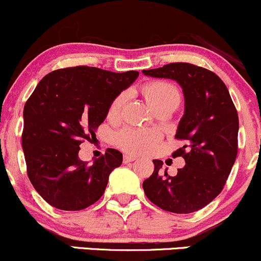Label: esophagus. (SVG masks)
<instances>
[{"mask_svg":"<svg viewBox=\"0 0 261 261\" xmlns=\"http://www.w3.org/2000/svg\"><path fill=\"white\" fill-rule=\"evenodd\" d=\"M136 157L135 156H131V154H125L124 156V162L125 163H128V162H133L135 161Z\"/></svg>","mask_w":261,"mask_h":261,"instance_id":"34e87169","label":"esophagus"}]
</instances>
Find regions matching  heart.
<instances>
[{"instance_id": "b5f03b06", "label": "heart", "mask_w": 261, "mask_h": 261, "mask_svg": "<svg viewBox=\"0 0 261 261\" xmlns=\"http://www.w3.org/2000/svg\"><path fill=\"white\" fill-rule=\"evenodd\" d=\"M146 101L154 111L161 109H177L181 102V93L173 84L163 80H153L147 83L141 89ZM124 94H120L111 102L108 116L115 119L119 115L120 109L124 102ZM160 141V135L154 131L139 130V128L126 127L120 130L115 135V144L125 152L133 154L148 153L154 150Z\"/></svg>"}]
</instances>
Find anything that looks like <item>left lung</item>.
Masks as SVG:
<instances>
[{
	"label": "left lung",
	"instance_id": "1",
	"mask_svg": "<svg viewBox=\"0 0 261 261\" xmlns=\"http://www.w3.org/2000/svg\"><path fill=\"white\" fill-rule=\"evenodd\" d=\"M145 75L173 79L185 94V115L176 139L185 141L172 153L186 166L174 177L162 173L153 160V173L142 183L147 198L163 211L187 214L202 210L222 192L238 154L239 119L223 80L213 71L191 64L170 63Z\"/></svg>",
	"mask_w": 261,
	"mask_h": 261
}]
</instances>
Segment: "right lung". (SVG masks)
I'll use <instances>...</instances> for the list:
<instances>
[{
  "label": "right lung",
  "mask_w": 261,
  "mask_h": 261,
  "mask_svg": "<svg viewBox=\"0 0 261 261\" xmlns=\"http://www.w3.org/2000/svg\"><path fill=\"white\" fill-rule=\"evenodd\" d=\"M137 76L136 70L63 68L47 74L25 101L22 148L28 178L54 208L82 211L104 194L122 153L108 148L89 166L79 159V145L96 140L113 100Z\"/></svg>",
  "instance_id": "add662e5"
}]
</instances>
